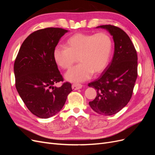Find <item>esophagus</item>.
I'll list each match as a JSON object with an SVG mask.
<instances>
[{"mask_svg": "<svg viewBox=\"0 0 155 155\" xmlns=\"http://www.w3.org/2000/svg\"><path fill=\"white\" fill-rule=\"evenodd\" d=\"M82 87H83L82 85L78 83H74L72 85V88L74 91H76V90H78V89H80L82 88Z\"/></svg>", "mask_w": 155, "mask_h": 155, "instance_id": "34e87169", "label": "esophagus"}]
</instances>
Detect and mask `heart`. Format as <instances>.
Wrapping results in <instances>:
<instances>
[{
    "mask_svg": "<svg viewBox=\"0 0 155 155\" xmlns=\"http://www.w3.org/2000/svg\"><path fill=\"white\" fill-rule=\"evenodd\" d=\"M112 40L106 33L96 34L78 33L65 41L63 46H58L53 51V58L58 66L63 70L79 64L65 75L69 81L81 82L92 74L101 73L107 66L112 51Z\"/></svg>",
    "mask_w": 155,
    "mask_h": 155,
    "instance_id": "heart-1",
    "label": "heart"
}]
</instances>
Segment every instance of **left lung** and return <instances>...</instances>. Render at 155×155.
<instances>
[{
	"label": "left lung",
	"instance_id": "8db88e82",
	"mask_svg": "<svg viewBox=\"0 0 155 155\" xmlns=\"http://www.w3.org/2000/svg\"><path fill=\"white\" fill-rule=\"evenodd\" d=\"M98 27L107 29L113 36V58L101 76L88 84L96 88L97 96L89 105L97 113L113 115L127 105L133 95L138 76V55L128 35L120 28L107 25Z\"/></svg>",
	"mask_w": 155,
	"mask_h": 155
}]
</instances>
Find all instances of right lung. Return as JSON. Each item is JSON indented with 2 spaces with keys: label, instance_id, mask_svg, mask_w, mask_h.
Returning <instances> with one entry per match:
<instances>
[{
  "label": "right lung",
  "instance_id": "right-lung-1",
  "mask_svg": "<svg viewBox=\"0 0 155 155\" xmlns=\"http://www.w3.org/2000/svg\"><path fill=\"white\" fill-rule=\"evenodd\" d=\"M68 30L60 28L38 30L23 42L14 63L15 87L28 110L41 118L59 112L66 102L72 85L64 79L53 58L58 42Z\"/></svg>",
  "mask_w": 155,
  "mask_h": 155
}]
</instances>
